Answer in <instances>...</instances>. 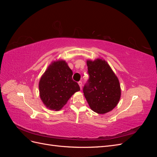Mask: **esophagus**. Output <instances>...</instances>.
Listing matches in <instances>:
<instances>
[{
  "label": "esophagus",
  "instance_id": "obj_1",
  "mask_svg": "<svg viewBox=\"0 0 157 157\" xmlns=\"http://www.w3.org/2000/svg\"><path fill=\"white\" fill-rule=\"evenodd\" d=\"M78 85H79V86H80V89H82V82H81V81L78 82Z\"/></svg>",
  "mask_w": 157,
  "mask_h": 157
}]
</instances>
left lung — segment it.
<instances>
[{"instance_id": "1", "label": "left lung", "mask_w": 157, "mask_h": 157, "mask_svg": "<svg viewBox=\"0 0 157 157\" xmlns=\"http://www.w3.org/2000/svg\"><path fill=\"white\" fill-rule=\"evenodd\" d=\"M86 63L90 77L83 92L90 109L98 114L112 111L121 96L118 77L105 60L88 59Z\"/></svg>"}]
</instances>
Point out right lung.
<instances>
[{"instance_id":"add662e5","label":"right lung","mask_w":157,"mask_h":157,"mask_svg":"<svg viewBox=\"0 0 157 157\" xmlns=\"http://www.w3.org/2000/svg\"><path fill=\"white\" fill-rule=\"evenodd\" d=\"M72 76L73 71L65 60L53 61L48 66L39 83L40 98L47 108L60 110L75 92L80 91Z\"/></svg>"}]
</instances>
